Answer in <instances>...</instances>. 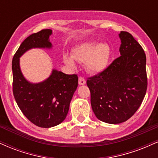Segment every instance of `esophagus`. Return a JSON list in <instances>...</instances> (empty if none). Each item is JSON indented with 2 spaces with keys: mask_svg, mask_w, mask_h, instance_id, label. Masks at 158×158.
I'll use <instances>...</instances> for the list:
<instances>
[{
  "mask_svg": "<svg viewBox=\"0 0 158 158\" xmlns=\"http://www.w3.org/2000/svg\"><path fill=\"white\" fill-rule=\"evenodd\" d=\"M85 83H86V81H85V79H84V78L81 77H79V85H85Z\"/></svg>",
  "mask_w": 158,
  "mask_h": 158,
  "instance_id": "esophagus-1",
  "label": "esophagus"
}]
</instances>
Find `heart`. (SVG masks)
<instances>
[{
  "instance_id": "1",
  "label": "heart",
  "mask_w": 158,
  "mask_h": 158,
  "mask_svg": "<svg viewBox=\"0 0 158 158\" xmlns=\"http://www.w3.org/2000/svg\"><path fill=\"white\" fill-rule=\"evenodd\" d=\"M109 47L106 43L98 44L95 41H86L73 50L71 56H64L67 64L75 68L73 59L79 62H85L87 69L91 73H99L106 68L109 58Z\"/></svg>"
}]
</instances>
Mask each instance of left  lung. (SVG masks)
I'll use <instances>...</instances> for the list:
<instances>
[{"label":"left lung","mask_w":158,"mask_h":158,"mask_svg":"<svg viewBox=\"0 0 158 158\" xmlns=\"http://www.w3.org/2000/svg\"><path fill=\"white\" fill-rule=\"evenodd\" d=\"M119 37L121 56L87 80L94 113L99 120L110 124L131 118L147 90L144 50L129 32L121 31Z\"/></svg>","instance_id":"left-lung-1"}]
</instances>
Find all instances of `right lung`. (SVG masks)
<instances>
[{"label": "right lung", "instance_id": "right-lung-1", "mask_svg": "<svg viewBox=\"0 0 158 158\" xmlns=\"http://www.w3.org/2000/svg\"><path fill=\"white\" fill-rule=\"evenodd\" d=\"M52 30H42L27 38L13 56L12 90L18 106L30 122L41 128L60 124L66 118L70 103L78 86V77L53 69L51 75L39 83L25 79L20 68V57L32 48H52Z\"/></svg>", "mask_w": 158, "mask_h": 158}]
</instances>
